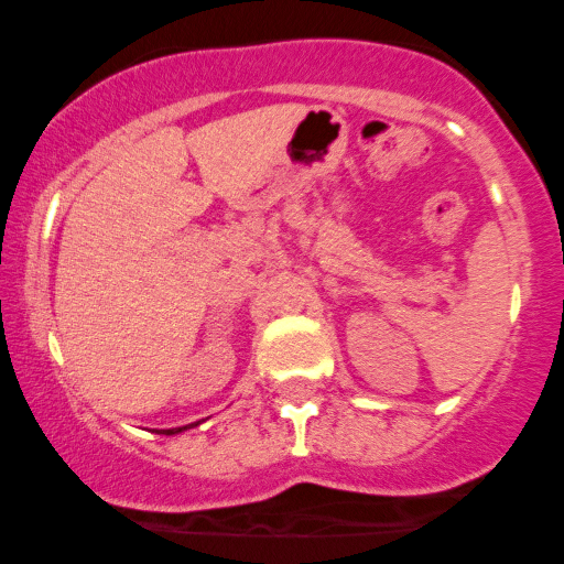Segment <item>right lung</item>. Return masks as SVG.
Returning <instances> with one entry per match:
<instances>
[{"instance_id":"obj_1","label":"right lung","mask_w":564,"mask_h":564,"mask_svg":"<svg viewBox=\"0 0 564 564\" xmlns=\"http://www.w3.org/2000/svg\"><path fill=\"white\" fill-rule=\"evenodd\" d=\"M183 430H191V426H177V430H164V435H177V432Z\"/></svg>"}]
</instances>
